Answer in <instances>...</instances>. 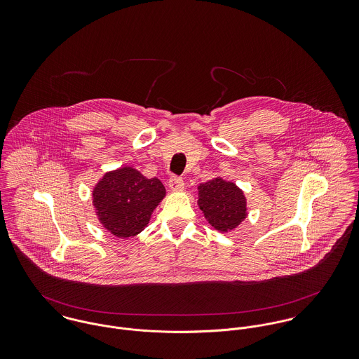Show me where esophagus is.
Instances as JSON below:
<instances>
[{
    "label": "esophagus",
    "instance_id": "obj_1",
    "mask_svg": "<svg viewBox=\"0 0 359 359\" xmlns=\"http://www.w3.org/2000/svg\"><path fill=\"white\" fill-rule=\"evenodd\" d=\"M168 187H170V189H171L172 192H180V191L184 189V181H182V178L172 177V178H170V181H168Z\"/></svg>",
    "mask_w": 359,
    "mask_h": 359
}]
</instances>
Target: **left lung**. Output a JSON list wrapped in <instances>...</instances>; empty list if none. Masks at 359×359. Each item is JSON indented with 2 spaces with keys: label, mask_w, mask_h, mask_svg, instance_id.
<instances>
[{
  "label": "left lung",
  "mask_w": 359,
  "mask_h": 359,
  "mask_svg": "<svg viewBox=\"0 0 359 359\" xmlns=\"http://www.w3.org/2000/svg\"><path fill=\"white\" fill-rule=\"evenodd\" d=\"M198 205L207 222L218 232L228 233L248 217L245 192L233 182L215 177L198 185Z\"/></svg>",
  "instance_id": "obj_1"
}]
</instances>
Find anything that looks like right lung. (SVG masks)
Here are the masks:
<instances>
[{
    "label": "right lung",
    "instance_id": "add662e5",
    "mask_svg": "<svg viewBox=\"0 0 359 359\" xmlns=\"http://www.w3.org/2000/svg\"><path fill=\"white\" fill-rule=\"evenodd\" d=\"M164 196L165 188L158 178H147L130 165L104 172L91 192L98 221L120 239L141 233Z\"/></svg>",
    "mask_w": 359,
    "mask_h": 359
}]
</instances>
